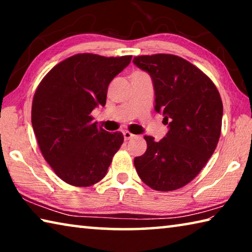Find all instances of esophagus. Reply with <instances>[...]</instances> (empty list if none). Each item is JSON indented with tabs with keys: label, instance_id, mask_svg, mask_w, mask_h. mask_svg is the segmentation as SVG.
<instances>
[{
	"label": "esophagus",
	"instance_id": "obj_1",
	"mask_svg": "<svg viewBox=\"0 0 252 252\" xmlns=\"http://www.w3.org/2000/svg\"><path fill=\"white\" fill-rule=\"evenodd\" d=\"M123 136H125L126 141H127V140H130V139L133 138L134 134H132L131 132H129V131H125V132H123Z\"/></svg>",
	"mask_w": 252,
	"mask_h": 252
}]
</instances>
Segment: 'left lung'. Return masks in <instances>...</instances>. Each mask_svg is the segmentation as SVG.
<instances>
[{
	"instance_id": "8db88e82",
	"label": "left lung",
	"mask_w": 252,
	"mask_h": 252,
	"mask_svg": "<svg viewBox=\"0 0 252 252\" xmlns=\"http://www.w3.org/2000/svg\"><path fill=\"white\" fill-rule=\"evenodd\" d=\"M133 63L150 74L155 110L169 131L159 142L146 135L148 148L134 159L141 180L158 191L180 189L198 176L218 144L222 101L212 81L173 54L141 55Z\"/></svg>"
}]
</instances>
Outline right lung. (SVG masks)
I'll return each instance as SVG.
<instances>
[{
  "instance_id": "add662e5",
  "label": "right lung",
  "mask_w": 252,
  "mask_h": 252,
  "mask_svg": "<svg viewBox=\"0 0 252 252\" xmlns=\"http://www.w3.org/2000/svg\"><path fill=\"white\" fill-rule=\"evenodd\" d=\"M131 59L75 54L55 65L36 89L32 126L37 143L57 176L71 186L102 180L123 143L121 132L99 127L91 112L105 105L110 82Z\"/></svg>"
}]
</instances>
